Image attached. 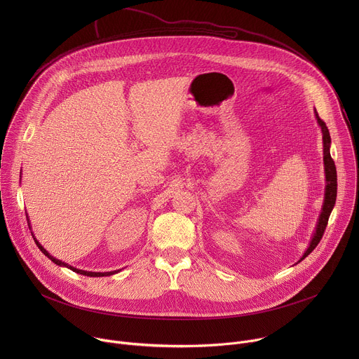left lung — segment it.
<instances>
[{"label": "left lung", "instance_id": "8db88e82", "mask_svg": "<svg viewBox=\"0 0 359 359\" xmlns=\"http://www.w3.org/2000/svg\"><path fill=\"white\" fill-rule=\"evenodd\" d=\"M316 114V118H317V122L318 125L321 126V132H323V144H324V169H325V197H324V204H323V210H321V215H320V219H318V224H317V229H316V233L311 238V243L309 245V248L305 250L304 255L301 257V260H304L306 255H309L317 245L318 243L321 241L323 236H324V231H325V227L328 224V219H330V215L334 209V204H335V200H337V169H335V163L331 158V153H330V146H331V136H330V132H328V128L325 125V122L318 116L317 111H314ZM299 260V262H301ZM298 262V263H299Z\"/></svg>", "mask_w": 359, "mask_h": 359}]
</instances>
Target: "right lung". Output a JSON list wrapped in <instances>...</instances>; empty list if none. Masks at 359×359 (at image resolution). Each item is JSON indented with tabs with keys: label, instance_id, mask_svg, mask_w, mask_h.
Segmentation results:
<instances>
[{
	"label": "right lung",
	"instance_id": "1",
	"mask_svg": "<svg viewBox=\"0 0 359 359\" xmlns=\"http://www.w3.org/2000/svg\"><path fill=\"white\" fill-rule=\"evenodd\" d=\"M34 237V236H32ZM34 240H35V243H36V245H38V248L46 255V257L50 260V262H54L57 266H64V267H68L69 270H72V271H75V273H78V274H82V276H88V277H104V276H112V274H115V273H118V271H109V273H93V271H83V270H79V269H75V267H72V266H68L67 263H64V262H61V260H58V259H55V257H53V255H50L38 241H36V238L34 237Z\"/></svg>",
	"mask_w": 359,
	"mask_h": 359
}]
</instances>
